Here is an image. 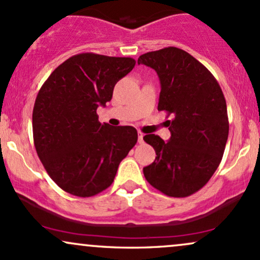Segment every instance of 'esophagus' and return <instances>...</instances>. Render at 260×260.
<instances>
[{
    "label": "esophagus",
    "instance_id": "obj_1",
    "mask_svg": "<svg viewBox=\"0 0 260 260\" xmlns=\"http://www.w3.org/2000/svg\"><path fill=\"white\" fill-rule=\"evenodd\" d=\"M143 138H144V134H143L142 132H139L138 133V142L140 143V144H142V143H144V139Z\"/></svg>",
    "mask_w": 260,
    "mask_h": 260
}]
</instances>
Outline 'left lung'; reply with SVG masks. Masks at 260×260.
I'll return each mask as SVG.
<instances>
[{
    "instance_id": "left-lung-1",
    "label": "left lung",
    "mask_w": 260,
    "mask_h": 260,
    "mask_svg": "<svg viewBox=\"0 0 260 260\" xmlns=\"http://www.w3.org/2000/svg\"><path fill=\"white\" fill-rule=\"evenodd\" d=\"M140 63L159 76L157 110L172 117L166 121L169 142L155 134L143 138L156 153L143 172L164 194L188 197L208 183L222 159L229 137L225 96L208 68L178 47L144 53Z\"/></svg>"
}]
</instances>
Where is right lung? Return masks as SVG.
Returning <instances> with one entry per match:
<instances>
[{
  "mask_svg": "<svg viewBox=\"0 0 260 260\" xmlns=\"http://www.w3.org/2000/svg\"><path fill=\"white\" fill-rule=\"evenodd\" d=\"M136 61L85 52L66 59L44 83L32 110L39 159L64 192L92 197L112 184L118 165L138 140L132 126L100 123L96 110Z\"/></svg>",
  "mask_w": 260,
  "mask_h": 260,
  "instance_id": "add662e5",
  "label": "right lung"
}]
</instances>
